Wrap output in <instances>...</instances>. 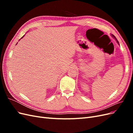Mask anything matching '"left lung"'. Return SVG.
I'll return each mask as SVG.
<instances>
[{
  "instance_id": "8db88e82",
  "label": "left lung",
  "mask_w": 133,
  "mask_h": 133,
  "mask_svg": "<svg viewBox=\"0 0 133 133\" xmlns=\"http://www.w3.org/2000/svg\"><path fill=\"white\" fill-rule=\"evenodd\" d=\"M111 36H112V37H113V38H114V39H115V41H116V42H117V43H118V44H119V42H118V40H117V39H116V38H115V36H114V35H112V34H111Z\"/></svg>"
}]
</instances>
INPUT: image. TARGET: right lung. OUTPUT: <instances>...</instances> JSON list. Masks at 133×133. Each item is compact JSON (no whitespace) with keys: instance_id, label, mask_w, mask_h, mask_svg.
Listing matches in <instances>:
<instances>
[{"instance_id":"obj_1","label":"right lung","mask_w":133,"mask_h":133,"mask_svg":"<svg viewBox=\"0 0 133 133\" xmlns=\"http://www.w3.org/2000/svg\"><path fill=\"white\" fill-rule=\"evenodd\" d=\"M24 37V35H23V37H22V38H21V39H22V38H23V37Z\"/></svg>"}]
</instances>
